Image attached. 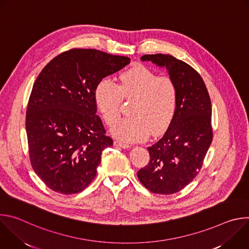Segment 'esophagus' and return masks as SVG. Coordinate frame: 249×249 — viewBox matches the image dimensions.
I'll use <instances>...</instances> for the list:
<instances>
[{"instance_id": "34e87169", "label": "esophagus", "mask_w": 249, "mask_h": 249, "mask_svg": "<svg viewBox=\"0 0 249 249\" xmlns=\"http://www.w3.org/2000/svg\"><path fill=\"white\" fill-rule=\"evenodd\" d=\"M114 145H115V146H118V147H120V148H123V149H129V148L131 147L129 144L123 143V142L118 141V140H115V141H114Z\"/></svg>"}]
</instances>
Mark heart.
<instances>
[{"mask_svg": "<svg viewBox=\"0 0 249 249\" xmlns=\"http://www.w3.org/2000/svg\"><path fill=\"white\" fill-rule=\"evenodd\" d=\"M123 99L134 100L130 114L112 129L114 136L127 142L142 141L153 132L159 135L173 120L178 101L175 82L158 76L150 69L138 66L119 76L118 84L101 80L94 90L97 109L105 123L112 126L119 118Z\"/></svg>", "mask_w": 249, "mask_h": 249, "instance_id": "heart-1", "label": "heart"}]
</instances>
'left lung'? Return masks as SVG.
Segmentation results:
<instances>
[{
    "mask_svg": "<svg viewBox=\"0 0 249 249\" xmlns=\"http://www.w3.org/2000/svg\"><path fill=\"white\" fill-rule=\"evenodd\" d=\"M163 67L178 90L177 109L163 137L148 148L149 163L138 178L157 194H173L188 185L202 168L213 140L212 105L206 85L189 64L168 54L141 57Z\"/></svg>",
    "mask_w": 249,
    "mask_h": 249,
    "instance_id": "left-lung-1",
    "label": "left lung"
}]
</instances>
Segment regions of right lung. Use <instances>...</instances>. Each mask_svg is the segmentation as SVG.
<instances>
[{"label": "right lung", "mask_w": 249, "mask_h": 249, "mask_svg": "<svg viewBox=\"0 0 249 249\" xmlns=\"http://www.w3.org/2000/svg\"><path fill=\"white\" fill-rule=\"evenodd\" d=\"M130 61L73 48L52 59L38 75L28 99L25 129L31 166L51 190L76 194L93 180L102 151L113 145L96 115L94 90Z\"/></svg>", "instance_id": "add662e5"}]
</instances>
